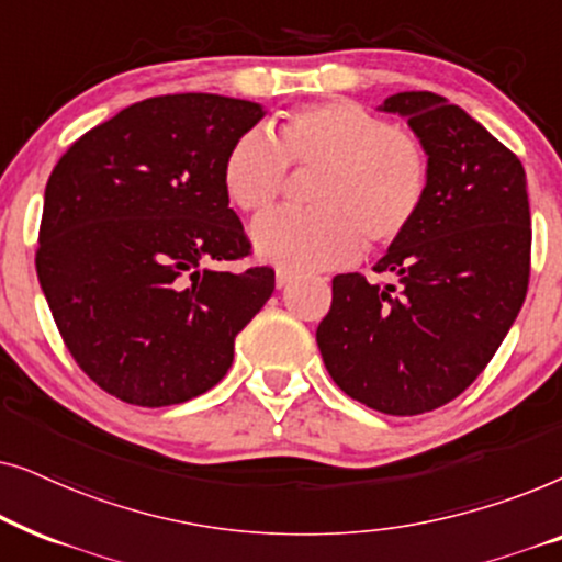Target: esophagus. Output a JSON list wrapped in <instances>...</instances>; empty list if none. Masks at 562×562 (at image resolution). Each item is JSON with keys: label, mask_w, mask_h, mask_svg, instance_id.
<instances>
[{"label": "esophagus", "mask_w": 562, "mask_h": 562, "mask_svg": "<svg viewBox=\"0 0 562 562\" xmlns=\"http://www.w3.org/2000/svg\"><path fill=\"white\" fill-rule=\"evenodd\" d=\"M294 279H296V273L286 271V268H279V271H276V286L279 289H286Z\"/></svg>", "instance_id": "obj_1"}]
</instances>
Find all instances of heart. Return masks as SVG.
<instances>
[{"instance_id":"obj_1","label":"heart","mask_w":562,"mask_h":562,"mask_svg":"<svg viewBox=\"0 0 562 562\" xmlns=\"http://www.w3.org/2000/svg\"><path fill=\"white\" fill-rule=\"evenodd\" d=\"M289 164L319 168L312 210L268 214L252 227V245L286 271L352 263L368 245L386 248L417 222L429 189L425 145L409 130L345 99L299 106L279 137L250 127L235 137L222 164V183L237 210L263 214L279 202Z\"/></svg>"}]
</instances>
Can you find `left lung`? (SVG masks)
Listing matches in <instances>:
<instances>
[{"label":"left lung","instance_id":"obj_1","mask_svg":"<svg viewBox=\"0 0 562 562\" xmlns=\"http://www.w3.org/2000/svg\"><path fill=\"white\" fill-rule=\"evenodd\" d=\"M409 122L429 158L417 222L373 266L333 279L317 327L329 375L375 412L412 417L463 394L494 358L529 283L527 176L481 122L432 91H402L379 106Z\"/></svg>","mask_w":562,"mask_h":562}]
</instances>
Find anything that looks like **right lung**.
Segmentation results:
<instances>
[{
  "instance_id": "obj_1",
  "label": "right lung",
  "mask_w": 562,
  "mask_h": 562,
  "mask_svg": "<svg viewBox=\"0 0 562 562\" xmlns=\"http://www.w3.org/2000/svg\"><path fill=\"white\" fill-rule=\"evenodd\" d=\"M263 106L220 94L130 104L81 135L45 187L37 281L68 352L137 406L189 402L225 379L273 268L214 271L250 252L222 164Z\"/></svg>"
}]
</instances>
